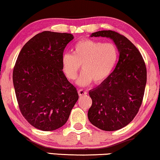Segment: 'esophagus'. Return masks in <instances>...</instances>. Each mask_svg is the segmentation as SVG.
Returning a JSON list of instances; mask_svg holds the SVG:
<instances>
[{"instance_id":"obj_1","label":"esophagus","mask_w":160,"mask_h":160,"mask_svg":"<svg viewBox=\"0 0 160 160\" xmlns=\"http://www.w3.org/2000/svg\"><path fill=\"white\" fill-rule=\"evenodd\" d=\"M87 92L85 90H78V95H79V96H83V95H87Z\"/></svg>"}]
</instances>
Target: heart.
Masks as SVG:
<instances>
[{
	"instance_id": "1",
	"label": "heart",
	"mask_w": 160,
	"mask_h": 160,
	"mask_svg": "<svg viewBox=\"0 0 160 160\" xmlns=\"http://www.w3.org/2000/svg\"><path fill=\"white\" fill-rule=\"evenodd\" d=\"M118 58L116 46L110 42L85 39L77 42L73 48V54L65 53L62 57V69L66 77L75 80L80 68L82 71L77 80V84L88 86L103 82L115 68Z\"/></svg>"
}]
</instances>
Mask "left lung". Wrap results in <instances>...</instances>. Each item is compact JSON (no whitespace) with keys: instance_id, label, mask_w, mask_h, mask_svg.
<instances>
[{"instance_id":"obj_1","label":"left lung","mask_w":160,"mask_h":160,"mask_svg":"<svg viewBox=\"0 0 160 160\" xmlns=\"http://www.w3.org/2000/svg\"><path fill=\"white\" fill-rule=\"evenodd\" d=\"M90 37L112 39L120 56L107 79L89 91L92 104L88 110V119L100 130H118L135 118L142 102L147 82L145 63L138 48L118 32L101 30Z\"/></svg>"}]
</instances>
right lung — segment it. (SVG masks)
I'll list each match as a JSON object with an SVG mask.
<instances>
[{
	"mask_svg": "<svg viewBox=\"0 0 160 160\" xmlns=\"http://www.w3.org/2000/svg\"><path fill=\"white\" fill-rule=\"evenodd\" d=\"M73 38L70 33L43 31L29 40L18 56L12 72L17 101L22 116L38 130L64 125L79 98L62 71L63 51Z\"/></svg>",
	"mask_w": 160,
	"mask_h": 160,
	"instance_id": "right-lung-1",
	"label": "right lung"
}]
</instances>
